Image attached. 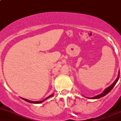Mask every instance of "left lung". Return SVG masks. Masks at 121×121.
I'll return each instance as SVG.
<instances>
[{
	"label": "left lung",
	"instance_id": "obj_1",
	"mask_svg": "<svg viewBox=\"0 0 121 121\" xmlns=\"http://www.w3.org/2000/svg\"><path fill=\"white\" fill-rule=\"evenodd\" d=\"M119 73H118V78H117V79L115 80V82H114V83L111 84V85H110L109 87H108L105 88L103 93H101V94H98V95H95V96L93 97H86V98H88V99H98V98H100L103 97L105 96V95H107V94H108L109 92H110V91L113 88H114V87L115 86V85L116 84L117 82H118V80H119ZM83 96H84V95H83Z\"/></svg>",
	"mask_w": 121,
	"mask_h": 121
}]
</instances>
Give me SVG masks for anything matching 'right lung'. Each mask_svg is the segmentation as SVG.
Instances as JSON below:
<instances>
[{
  "label": "right lung",
  "mask_w": 121,
  "mask_h": 121,
  "mask_svg": "<svg viewBox=\"0 0 121 121\" xmlns=\"http://www.w3.org/2000/svg\"><path fill=\"white\" fill-rule=\"evenodd\" d=\"M53 93H52V94H51L50 95H49V96L47 97V98H45V99H43V100H42V101H33L28 100V99H26V98H22V97H21V98H22V99H24V101H26L28 102V103H33V104H40V103H42V102H43V101H44L47 100V99H48V98H49L52 97H53Z\"/></svg>",
  "instance_id": "right-lung-1"
}]
</instances>
